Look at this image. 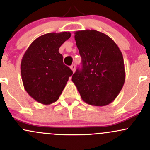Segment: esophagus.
<instances>
[{
    "label": "esophagus",
    "mask_w": 150,
    "mask_h": 150,
    "mask_svg": "<svg viewBox=\"0 0 150 150\" xmlns=\"http://www.w3.org/2000/svg\"><path fill=\"white\" fill-rule=\"evenodd\" d=\"M70 69L73 70V73H75V65H74V64L72 65L71 66H70Z\"/></svg>",
    "instance_id": "esophagus-1"
}]
</instances>
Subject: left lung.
Masks as SVG:
<instances>
[{
  "label": "left lung",
  "mask_w": 150,
  "mask_h": 150,
  "mask_svg": "<svg viewBox=\"0 0 150 150\" xmlns=\"http://www.w3.org/2000/svg\"><path fill=\"white\" fill-rule=\"evenodd\" d=\"M75 39L82 58L72 81L82 100L92 106H106L123 88L125 72L123 55L111 38L94 30L77 31Z\"/></svg>",
  "instance_id": "8db88e82"
}]
</instances>
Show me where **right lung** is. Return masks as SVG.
Returning a JSON list of instances; mask_svg holds the SVG:
<instances>
[{"mask_svg":"<svg viewBox=\"0 0 150 150\" xmlns=\"http://www.w3.org/2000/svg\"><path fill=\"white\" fill-rule=\"evenodd\" d=\"M70 36L68 32L40 36L30 44L22 57L20 69L24 87L41 104L48 105L57 101L73 75L58 51Z\"/></svg>","mask_w":150,"mask_h":150,"instance_id":"1","label":"right lung"}]
</instances>
